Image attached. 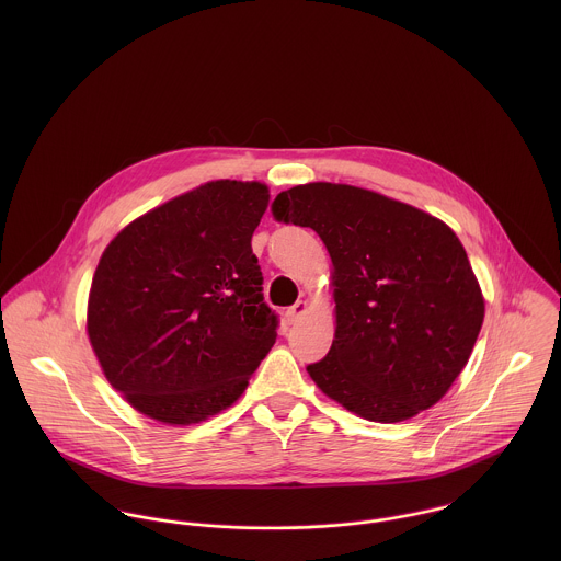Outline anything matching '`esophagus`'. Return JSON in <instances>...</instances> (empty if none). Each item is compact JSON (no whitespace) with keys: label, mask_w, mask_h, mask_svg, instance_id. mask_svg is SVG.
<instances>
[{"label":"esophagus","mask_w":561,"mask_h":561,"mask_svg":"<svg viewBox=\"0 0 561 561\" xmlns=\"http://www.w3.org/2000/svg\"><path fill=\"white\" fill-rule=\"evenodd\" d=\"M307 311H309V302H307V300H298L294 307H289V309H287V313H285V316H287V320L294 323V321L300 320Z\"/></svg>","instance_id":"esophagus-1"}]
</instances>
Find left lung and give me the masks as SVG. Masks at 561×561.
<instances>
[{"label":"left lung","instance_id":"left-lung-1","mask_svg":"<svg viewBox=\"0 0 561 561\" xmlns=\"http://www.w3.org/2000/svg\"><path fill=\"white\" fill-rule=\"evenodd\" d=\"M272 214L313 229L332 259L334 341L307 367L321 391L378 423L440 400L483 321L480 283L456 233L412 205L341 183L280 192Z\"/></svg>","mask_w":561,"mask_h":561}]
</instances>
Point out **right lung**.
I'll list each match as a JSON object with an SVG mask.
<instances>
[{"label":"right lung","instance_id":"add662e5","mask_svg":"<svg viewBox=\"0 0 561 561\" xmlns=\"http://www.w3.org/2000/svg\"><path fill=\"white\" fill-rule=\"evenodd\" d=\"M256 181H209L127 225L101 254L88 336L107 382L142 414L190 425L229 408L276 341L252 233Z\"/></svg>","mask_w":561,"mask_h":561}]
</instances>
